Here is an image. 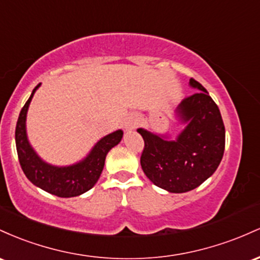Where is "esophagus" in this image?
I'll return each mask as SVG.
<instances>
[{
    "instance_id": "1",
    "label": "esophagus",
    "mask_w": 260,
    "mask_h": 260,
    "mask_svg": "<svg viewBox=\"0 0 260 260\" xmlns=\"http://www.w3.org/2000/svg\"><path fill=\"white\" fill-rule=\"evenodd\" d=\"M138 125V119L135 116H130L126 121H125V129L126 130H134Z\"/></svg>"
}]
</instances>
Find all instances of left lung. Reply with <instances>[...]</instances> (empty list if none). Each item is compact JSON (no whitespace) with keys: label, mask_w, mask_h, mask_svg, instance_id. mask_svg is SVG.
<instances>
[{"label":"left lung","mask_w":260,"mask_h":260,"mask_svg":"<svg viewBox=\"0 0 260 260\" xmlns=\"http://www.w3.org/2000/svg\"><path fill=\"white\" fill-rule=\"evenodd\" d=\"M189 84L199 92L177 108V116L186 126L176 140L138 129L145 141L142 171L154 185L171 193H185L203 184L217 169L224 151L220 109L198 81L190 78Z\"/></svg>","instance_id":"8db88e82"}]
</instances>
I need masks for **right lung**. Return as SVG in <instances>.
<instances>
[{
    "label": "right lung",
    "mask_w": 260,
    "mask_h": 260,
    "mask_svg": "<svg viewBox=\"0 0 260 260\" xmlns=\"http://www.w3.org/2000/svg\"><path fill=\"white\" fill-rule=\"evenodd\" d=\"M38 84L30 97L20 110L16 126V147L18 159L25 177L43 190L60 198H72L81 195L94 186L103 171L107 153L121 141L122 131L102 138L87 157L78 163L67 167H57L44 162L29 144L25 129L27 112L31 98L38 89Z\"/></svg>",
    "instance_id": "1"
}]
</instances>
